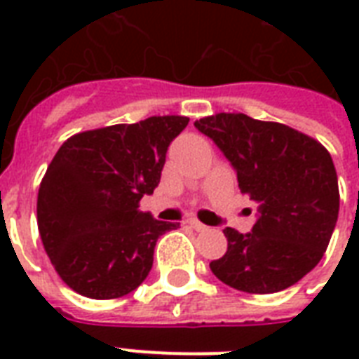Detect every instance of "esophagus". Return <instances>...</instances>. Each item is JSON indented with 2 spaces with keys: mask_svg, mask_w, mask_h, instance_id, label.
Segmentation results:
<instances>
[{
  "mask_svg": "<svg viewBox=\"0 0 359 359\" xmlns=\"http://www.w3.org/2000/svg\"><path fill=\"white\" fill-rule=\"evenodd\" d=\"M188 224H190L191 227H194V229H196V231H205V229H207V225L201 224V222H199V219H196V218L188 219Z\"/></svg>",
  "mask_w": 359,
  "mask_h": 359,
  "instance_id": "obj_1",
  "label": "esophagus"
}]
</instances>
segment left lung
I'll return each mask as SVG.
<instances>
[{"instance_id": "8db88e82", "label": "left lung", "mask_w": 359, "mask_h": 359, "mask_svg": "<svg viewBox=\"0 0 359 359\" xmlns=\"http://www.w3.org/2000/svg\"><path fill=\"white\" fill-rule=\"evenodd\" d=\"M236 171L257 207L250 233L225 227L227 251L210 262L219 281L250 294L298 283L323 259L339 214V186L330 152L281 123L244 114L196 121Z\"/></svg>"}]
</instances>
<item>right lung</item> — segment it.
Masks as SVG:
<instances>
[{
    "mask_svg": "<svg viewBox=\"0 0 359 359\" xmlns=\"http://www.w3.org/2000/svg\"><path fill=\"white\" fill-rule=\"evenodd\" d=\"M188 117H149L67 140L39 188L36 224L55 272L78 294L111 300L137 289L156 240L179 224L141 212L160 184L165 152Z\"/></svg>",
    "mask_w": 359,
    "mask_h": 359,
    "instance_id": "add662e5",
    "label": "right lung"
}]
</instances>
